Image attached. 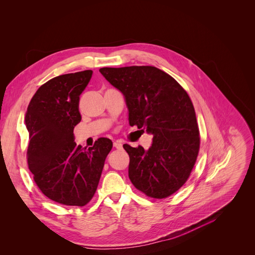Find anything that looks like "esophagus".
Returning a JSON list of instances; mask_svg holds the SVG:
<instances>
[{
	"instance_id": "obj_1",
	"label": "esophagus",
	"mask_w": 255,
	"mask_h": 255,
	"mask_svg": "<svg viewBox=\"0 0 255 255\" xmlns=\"http://www.w3.org/2000/svg\"><path fill=\"white\" fill-rule=\"evenodd\" d=\"M114 146H115L116 148H118V149H121V148L123 147V143H122L121 141L117 140V141H115V142H114Z\"/></svg>"
}]
</instances>
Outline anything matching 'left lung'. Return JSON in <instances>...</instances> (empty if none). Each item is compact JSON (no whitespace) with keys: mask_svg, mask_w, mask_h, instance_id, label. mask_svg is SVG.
<instances>
[{"mask_svg":"<svg viewBox=\"0 0 255 255\" xmlns=\"http://www.w3.org/2000/svg\"><path fill=\"white\" fill-rule=\"evenodd\" d=\"M99 72L124 95L130 126L152 134L147 150L123 145L130 158L131 182L150 198L171 196L188 180L200 147L190 96L155 66L103 67Z\"/></svg>","mask_w":255,"mask_h":255,"instance_id":"1","label":"left lung"}]
</instances>
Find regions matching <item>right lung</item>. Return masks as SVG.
<instances>
[{"label":"right lung","instance_id":"1","mask_svg":"<svg viewBox=\"0 0 255 255\" xmlns=\"http://www.w3.org/2000/svg\"><path fill=\"white\" fill-rule=\"evenodd\" d=\"M92 74L88 70L49 80L32 96L25 114L33 180L46 197L63 205L82 207L90 202L113 147L106 137L88 148L75 142L74 128L82 119L80 95Z\"/></svg>","mask_w":255,"mask_h":255}]
</instances>
